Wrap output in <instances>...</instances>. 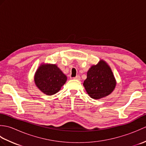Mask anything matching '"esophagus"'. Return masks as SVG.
<instances>
[{"mask_svg":"<svg viewBox=\"0 0 146 146\" xmlns=\"http://www.w3.org/2000/svg\"><path fill=\"white\" fill-rule=\"evenodd\" d=\"M73 79H75V80H80V76L79 75H77L76 76L74 77Z\"/></svg>","mask_w":146,"mask_h":146,"instance_id":"34e87169","label":"esophagus"}]
</instances>
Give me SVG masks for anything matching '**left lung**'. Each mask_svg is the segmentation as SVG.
Listing matches in <instances>:
<instances>
[{
    "mask_svg": "<svg viewBox=\"0 0 146 146\" xmlns=\"http://www.w3.org/2000/svg\"><path fill=\"white\" fill-rule=\"evenodd\" d=\"M116 85V80L111 68L103 60L90 68L86 79L83 82L86 92L90 97L95 100L111 94Z\"/></svg>",
    "mask_w": 146,
    "mask_h": 146,
    "instance_id": "left-lung-1",
    "label": "left lung"
}]
</instances>
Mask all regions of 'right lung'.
Returning <instances> with one entry per match:
<instances>
[{
	"label": "right lung",
	"instance_id": "obj_1",
	"mask_svg": "<svg viewBox=\"0 0 146 146\" xmlns=\"http://www.w3.org/2000/svg\"><path fill=\"white\" fill-rule=\"evenodd\" d=\"M67 76L56 64L42 63L34 76L35 85L43 94L52 95L60 90L66 83Z\"/></svg>",
	"mask_w": 146,
	"mask_h": 146
}]
</instances>
